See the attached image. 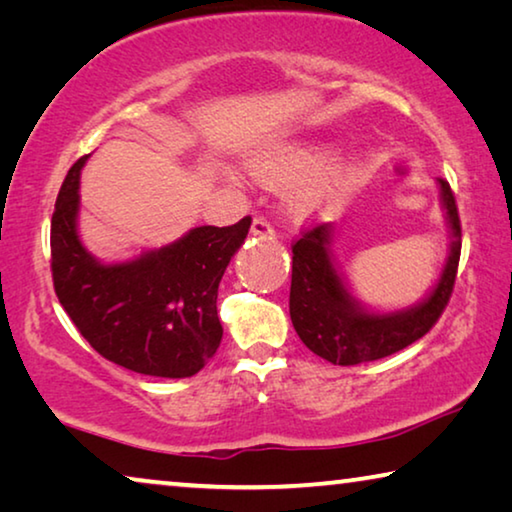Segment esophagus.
Masks as SVG:
<instances>
[{
  "mask_svg": "<svg viewBox=\"0 0 512 512\" xmlns=\"http://www.w3.org/2000/svg\"><path fill=\"white\" fill-rule=\"evenodd\" d=\"M250 232H253L255 237H264V239H273V235H275L273 225L268 223L264 216H255L253 225H250Z\"/></svg>",
  "mask_w": 512,
  "mask_h": 512,
  "instance_id": "1",
  "label": "esophagus"
}]
</instances>
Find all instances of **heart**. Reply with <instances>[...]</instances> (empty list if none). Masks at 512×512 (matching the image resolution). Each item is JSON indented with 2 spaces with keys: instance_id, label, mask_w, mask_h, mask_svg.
Segmentation results:
<instances>
[{
  "instance_id": "b5f03b06",
  "label": "heart",
  "mask_w": 512,
  "mask_h": 512,
  "mask_svg": "<svg viewBox=\"0 0 512 512\" xmlns=\"http://www.w3.org/2000/svg\"><path fill=\"white\" fill-rule=\"evenodd\" d=\"M316 160V155L307 149H293L277 155L273 160L255 164V173L266 180H287L296 173L305 171ZM352 173V162L348 158H325L316 162L291 189V205L298 212H314L341 192Z\"/></svg>"
}]
</instances>
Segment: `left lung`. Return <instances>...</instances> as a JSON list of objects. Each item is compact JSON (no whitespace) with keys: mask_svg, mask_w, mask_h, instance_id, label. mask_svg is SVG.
I'll return each mask as SVG.
<instances>
[{"mask_svg":"<svg viewBox=\"0 0 512 512\" xmlns=\"http://www.w3.org/2000/svg\"><path fill=\"white\" fill-rule=\"evenodd\" d=\"M438 185L454 241L429 298L406 311L370 314L352 298L329 253L334 235L329 223L311 225L296 239V244L291 246L289 314L300 341L311 352L336 366H357L404 350L438 323L454 291L458 259H461V219H458L456 198L447 180L438 178Z\"/></svg>","mask_w":512,"mask_h":512,"instance_id":"8db88e82","label":"left lung"}]
</instances>
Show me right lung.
Listing matches in <instances>:
<instances>
[{
  "instance_id": "add662e5",
  "label": "right lung",
  "mask_w": 512,
  "mask_h": 512,
  "mask_svg": "<svg viewBox=\"0 0 512 512\" xmlns=\"http://www.w3.org/2000/svg\"><path fill=\"white\" fill-rule=\"evenodd\" d=\"M74 162L51 216V277L60 305L103 359L140 375L192 377L219 348V282L250 230L201 225L133 262L101 264L76 232L79 180Z\"/></svg>"
}]
</instances>
